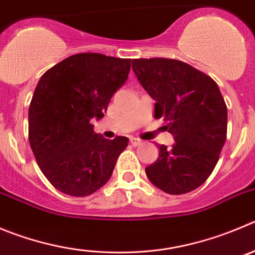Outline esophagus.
Returning a JSON list of instances; mask_svg holds the SVG:
<instances>
[{"label": "esophagus", "mask_w": 255, "mask_h": 255, "mask_svg": "<svg viewBox=\"0 0 255 255\" xmlns=\"http://www.w3.org/2000/svg\"><path fill=\"white\" fill-rule=\"evenodd\" d=\"M130 143H132V146H139V144H142V141L139 138H135V137H130L129 138Z\"/></svg>", "instance_id": "esophagus-1"}]
</instances>
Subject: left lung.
I'll return each instance as SVG.
<instances>
[{
  "label": "left lung",
  "instance_id": "left-lung-1",
  "mask_svg": "<svg viewBox=\"0 0 255 255\" xmlns=\"http://www.w3.org/2000/svg\"><path fill=\"white\" fill-rule=\"evenodd\" d=\"M132 68L156 101L154 118L166 121L175 137L171 148L157 146L160 154L146 167L147 177L171 195L197 189L215 168L227 139V104L218 84L175 59H133Z\"/></svg>",
  "mask_w": 255,
  "mask_h": 255
}]
</instances>
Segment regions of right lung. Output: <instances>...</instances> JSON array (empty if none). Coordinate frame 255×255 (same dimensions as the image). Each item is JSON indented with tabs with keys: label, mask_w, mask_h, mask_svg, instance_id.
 Listing matches in <instances>:
<instances>
[{
	"label": "right lung",
	"mask_w": 255,
	"mask_h": 255,
	"mask_svg": "<svg viewBox=\"0 0 255 255\" xmlns=\"http://www.w3.org/2000/svg\"><path fill=\"white\" fill-rule=\"evenodd\" d=\"M130 59L82 52L50 68L28 108V141L50 184L70 196H88L108 182L127 137L106 139L90 120L103 118L126 83Z\"/></svg>",
	"instance_id": "1"
}]
</instances>
